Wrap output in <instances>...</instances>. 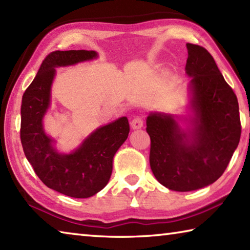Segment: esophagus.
Instances as JSON below:
<instances>
[{
    "label": "esophagus",
    "mask_w": 250,
    "mask_h": 250,
    "mask_svg": "<svg viewBox=\"0 0 250 250\" xmlns=\"http://www.w3.org/2000/svg\"><path fill=\"white\" fill-rule=\"evenodd\" d=\"M143 126V118L142 117H135L134 119L131 121V128L133 130L141 129Z\"/></svg>",
    "instance_id": "esophagus-1"
}]
</instances>
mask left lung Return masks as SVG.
Masks as SVG:
<instances>
[{
	"instance_id": "left-lung-1",
	"label": "left lung",
	"mask_w": 250,
	"mask_h": 250,
	"mask_svg": "<svg viewBox=\"0 0 250 250\" xmlns=\"http://www.w3.org/2000/svg\"><path fill=\"white\" fill-rule=\"evenodd\" d=\"M185 71L191 77V129L179 117L150 112V166L155 179L168 189L189 192L222 176L242 133L238 100L214 58L202 46L186 44Z\"/></svg>"
}]
</instances>
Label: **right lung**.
Wrapping results in <instances>:
<instances>
[{"instance_id":"obj_1","label":"right lung","mask_w":250,"mask_h":250,"mask_svg":"<svg viewBox=\"0 0 250 250\" xmlns=\"http://www.w3.org/2000/svg\"><path fill=\"white\" fill-rule=\"evenodd\" d=\"M98 57L95 50H56L42 62L25 90L21 107V142L36 175L47 188L64 195L87 198L101 191L110 180L112 161L128 138L126 117L99 126L70 153H61L45 133L44 116L50 105V89L57 67L76 65Z\"/></svg>"}]
</instances>
